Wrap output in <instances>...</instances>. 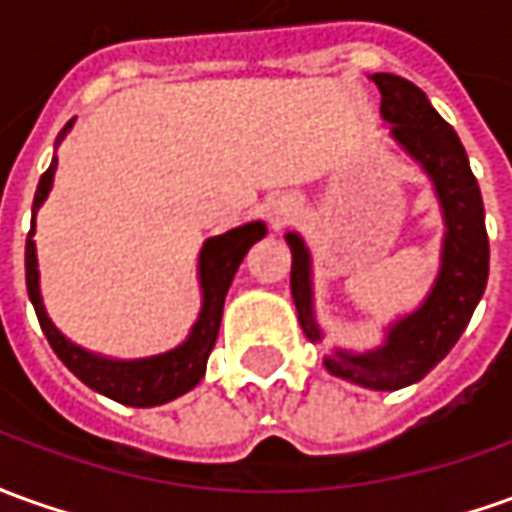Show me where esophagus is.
I'll return each instance as SVG.
<instances>
[{"label":"esophagus","instance_id":"1","mask_svg":"<svg viewBox=\"0 0 512 512\" xmlns=\"http://www.w3.org/2000/svg\"><path fill=\"white\" fill-rule=\"evenodd\" d=\"M295 214H298V203L290 200V197H281L276 203V209H273V222L276 225H287Z\"/></svg>","mask_w":512,"mask_h":512}]
</instances>
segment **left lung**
<instances>
[{
    "label": "left lung",
    "mask_w": 512,
    "mask_h": 512,
    "mask_svg": "<svg viewBox=\"0 0 512 512\" xmlns=\"http://www.w3.org/2000/svg\"><path fill=\"white\" fill-rule=\"evenodd\" d=\"M373 83L382 91V116L393 125V139L435 181L449 231L443 245V267L424 306L415 315L398 320L379 351H337L334 357H326V368L334 376H343L370 390H398L421 382L460 340L488 284L491 248L479 183L468 167L460 136L429 105L426 94L415 83L387 72L373 74ZM287 245L292 250L290 287L298 320L306 337L317 343L320 331L312 317L309 253L298 234H287Z\"/></svg>",
    "instance_id": "8db88e82"
}]
</instances>
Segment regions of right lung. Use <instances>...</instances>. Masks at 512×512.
Instances as JSON below:
<instances>
[{
  "label": "right lung",
  "instance_id": "obj_1",
  "mask_svg": "<svg viewBox=\"0 0 512 512\" xmlns=\"http://www.w3.org/2000/svg\"><path fill=\"white\" fill-rule=\"evenodd\" d=\"M72 128V122L63 128V133ZM61 133V136H63ZM58 136V139H61ZM58 161L52 158L49 169L41 175L38 189L33 200V225L27 234V250H24V270H27V292L35 306V315L41 323V331L47 334L52 351L58 354L66 368L91 390H97L102 396L114 398L119 404L128 407H155V404H167L172 398L183 396L195 387L203 373L214 343H217V331L222 320V303L228 295V287L234 281L239 264L245 259L250 245H256L264 236L262 222H248L242 228H234L228 234L209 239L200 250V287H203V309L197 317L195 329L189 334V340L161 357L139 359V362H116V359H100L88 354L83 348L72 345L61 331L52 326V320L44 312L41 292H38V262H35V209L44 203L52 186Z\"/></svg>",
  "mask_w": 512,
  "mask_h": 512
}]
</instances>
